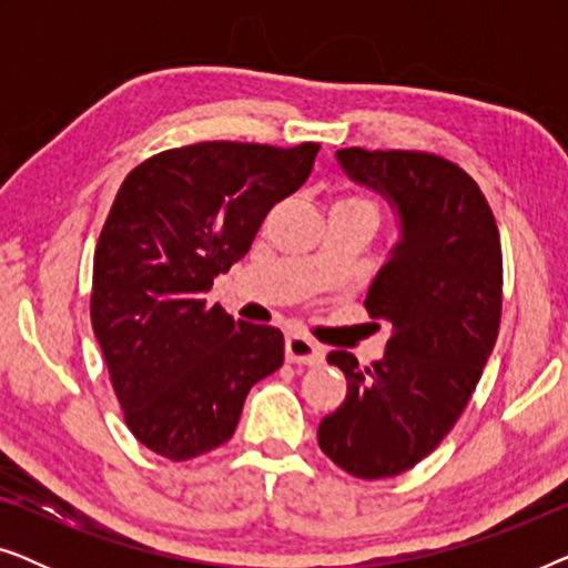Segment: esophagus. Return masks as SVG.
I'll return each mask as SVG.
<instances>
[{
  "instance_id": "1",
  "label": "esophagus",
  "mask_w": 568,
  "mask_h": 568,
  "mask_svg": "<svg viewBox=\"0 0 568 568\" xmlns=\"http://www.w3.org/2000/svg\"><path fill=\"white\" fill-rule=\"evenodd\" d=\"M284 352H286V362L292 364H321L325 356V348L321 344H315V341L307 336H300V333L286 336Z\"/></svg>"
}]
</instances>
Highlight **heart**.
Wrapping results in <instances>:
<instances>
[{
	"label": "heart",
	"mask_w": 568,
	"mask_h": 568,
	"mask_svg": "<svg viewBox=\"0 0 568 568\" xmlns=\"http://www.w3.org/2000/svg\"><path fill=\"white\" fill-rule=\"evenodd\" d=\"M341 204H356V206H367L369 212H375V206H372V201H369V199H362V196L346 199V201H341Z\"/></svg>",
	"instance_id": "heart-1"
}]
</instances>
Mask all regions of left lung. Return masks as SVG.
<instances>
[{"instance_id":"left-lung-1","label":"left lung","mask_w":568,"mask_h":568,"mask_svg":"<svg viewBox=\"0 0 568 568\" xmlns=\"http://www.w3.org/2000/svg\"><path fill=\"white\" fill-rule=\"evenodd\" d=\"M336 158L398 212L400 240L364 300L393 325L385 356L359 367L328 354L346 400L317 445L356 478H393L447 437L484 375L501 321L499 230L478 183L439 154L348 146Z\"/></svg>"}]
</instances>
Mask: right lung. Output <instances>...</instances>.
I'll use <instances>...</instances> for the list:
<instances>
[{
	"label": "right lung",
	"instance_id": "add662e5",
	"mask_svg": "<svg viewBox=\"0 0 568 568\" xmlns=\"http://www.w3.org/2000/svg\"><path fill=\"white\" fill-rule=\"evenodd\" d=\"M321 144L201 142L144 160L121 183L92 261V331L131 434L168 460L235 434L245 395L284 362L271 325L206 305Z\"/></svg>",
	"mask_w": 568,
	"mask_h": 568
}]
</instances>
